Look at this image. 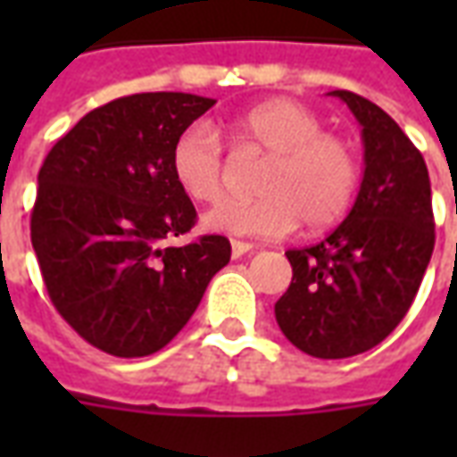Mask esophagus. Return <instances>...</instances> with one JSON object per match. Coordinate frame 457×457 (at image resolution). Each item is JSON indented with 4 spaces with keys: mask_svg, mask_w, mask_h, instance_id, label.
I'll use <instances>...</instances> for the list:
<instances>
[{
    "mask_svg": "<svg viewBox=\"0 0 457 457\" xmlns=\"http://www.w3.org/2000/svg\"><path fill=\"white\" fill-rule=\"evenodd\" d=\"M254 249V245H249V242H242V239H232V259H239L249 254Z\"/></svg>",
    "mask_w": 457,
    "mask_h": 457,
    "instance_id": "obj_1",
    "label": "esophagus"
}]
</instances>
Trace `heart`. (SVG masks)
Wrapping results in <instances>:
<instances>
[{
  "instance_id": "obj_1",
  "label": "heart",
  "mask_w": 457,
  "mask_h": 457,
  "mask_svg": "<svg viewBox=\"0 0 457 457\" xmlns=\"http://www.w3.org/2000/svg\"><path fill=\"white\" fill-rule=\"evenodd\" d=\"M237 151L267 154L257 200H228L205 212L203 228L235 237H284L303 220L308 229L343 218L357 190L360 166L353 146L311 107L296 100H267L228 124ZM170 170L180 190L198 203L225 193L228 161L210 124H190L170 149Z\"/></svg>"
}]
</instances>
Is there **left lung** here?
Returning <instances> with one entry per match:
<instances>
[{
  "mask_svg": "<svg viewBox=\"0 0 457 457\" xmlns=\"http://www.w3.org/2000/svg\"><path fill=\"white\" fill-rule=\"evenodd\" d=\"M362 127L364 173L353 210L323 242L288 249L294 278L274 313L311 357L367 353L402 323L431 262V180L402 127L360 95L333 90Z\"/></svg>",
  "mask_w": 457,
  "mask_h": 457,
  "instance_id": "obj_1",
  "label": "left lung"
}]
</instances>
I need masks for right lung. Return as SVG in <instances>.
<instances>
[{"instance_id": "add662e5", "label": "right lung", "mask_w": 457, "mask_h": 457, "mask_svg": "<svg viewBox=\"0 0 457 457\" xmlns=\"http://www.w3.org/2000/svg\"><path fill=\"white\" fill-rule=\"evenodd\" d=\"M212 104L190 93L112 100L55 141L38 170L31 245L46 291L103 353H159L229 262L222 235L163 247L195 225L170 170L173 141Z\"/></svg>"}]
</instances>
